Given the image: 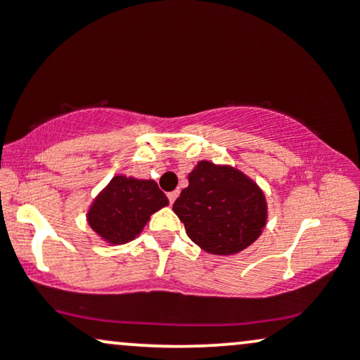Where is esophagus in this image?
I'll list each match as a JSON object with an SVG mask.
<instances>
[{
  "instance_id": "34e87169",
  "label": "esophagus",
  "mask_w": 360,
  "mask_h": 360,
  "mask_svg": "<svg viewBox=\"0 0 360 360\" xmlns=\"http://www.w3.org/2000/svg\"><path fill=\"white\" fill-rule=\"evenodd\" d=\"M177 196H179V191H172V193H169L167 194V198H169V203H174V201L177 200Z\"/></svg>"
}]
</instances>
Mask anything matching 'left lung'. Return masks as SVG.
I'll list each match as a JSON object with an SVG mask.
<instances>
[{"mask_svg":"<svg viewBox=\"0 0 360 360\" xmlns=\"http://www.w3.org/2000/svg\"><path fill=\"white\" fill-rule=\"evenodd\" d=\"M188 181L172 210L200 249L233 255L257 240L266 229L267 201L254 179L229 164L200 160Z\"/></svg>","mask_w":360,"mask_h":360,"instance_id":"1","label":"left lung"}]
</instances>
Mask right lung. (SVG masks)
I'll return each mask as SVG.
<instances>
[{"instance_id":"add662e5","label":"right lung","mask_w":360,"mask_h":360,"mask_svg":"<svg viewBox=\"0 0 360 360\" xmlns=\"http://www.w3.org/2000/svg\"><path fill=\"white\" fill-rule=\"evenodd\" d=\"M169 205L154 179L117 174L91 201L86 220L110 245H123L142 233L150 217Z\"/></svg>"}]
</instances>
